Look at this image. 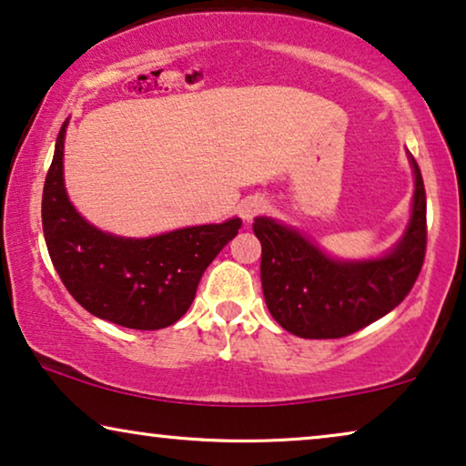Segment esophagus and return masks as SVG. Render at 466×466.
I'll use <instances>...</instances> for the list:
<instances>
[{
	"mask_svg": "<svg viewBox=\"0 0 466 466\" xmlns=\"http://www.w3.org/2000/svg\"><path fill=\"white\" fill-rule=\"evenodd\" d=\"M265 208H267V201L263 199V197H248V199L241 201L239 212H241V216H244V220L250 222L254 216L263 212Z\"/></svg>",
	"mask_w": 466,
	"mask_h": 466,
	"instance_id": "esophagus-1",
	"label": "esophagus"
}]
</instances>
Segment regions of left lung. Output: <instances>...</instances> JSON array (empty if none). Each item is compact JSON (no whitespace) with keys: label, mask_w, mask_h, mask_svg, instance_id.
Wrapping results in <instances>:
<instances>
[{"label":"left lung","mask_w":466,"mask_h":466,"mask_svg":"<svg viewBox=\"0 0 466 466\" xmlns=\"http://www.w3.org/2000/svg\"><path fill=\"white\" fill-rule=\"evenodd\" d=\"M411 216L384 257L343 260L295 227L258 216L252 228L260 254L265 303L279 327L303 339H337L380 320L410 295L426 252V193L416 158Z\"/></svg>","instance_id":"8db88e82"}]
</instances>
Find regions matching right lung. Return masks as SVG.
I'll return each mask as SVG.
<instances>
[{"label": "right lung", "instance_id": "right-lung-1", "mask_svg": "<svg viewBox=\"0 0 466 466\" xmlns=\"http://www.w3.org/2000/svg\"><path fill=\"white\" fill-rule=\"evenodd\" d=\"M66 120L44 182L42 228L61 282L101 320L157 330L180 320L203 271L238 235L241 220L184 227L155 238H118L93 227L69 201L63 180Z\"/></svg>", "mask_w": 466, "mask_h": 466}]
</instances>
